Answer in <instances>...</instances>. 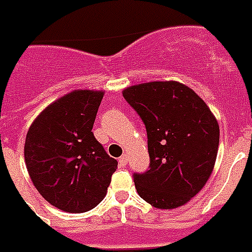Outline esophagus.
I'll use <instances>...</instances> for the list:
<instances>
[{"label": "esophagus", "mask_w": 252, "mask_h": 252, "mask_svg": "<svg viewBox=\"0 0 252 252\" xmlns=\"http://www.w3.org/2000/svg\"><path fill=\"white\" fill-rule=\"evenodd\" d=\"M126 163H127V155H122V157L119 158V164H121V166H126Z\"/></svg>", "instance_id": "34e87169"}]
</instances>
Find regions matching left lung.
<instances>
[{
    "label": "left lung",
    "instance_id": "left-lung-1",
    "mask_svg": "<svg viewBox=\"0 0 252 252\" xmlns=\"http://www.w3.org/2000/svg\"><path fill=\"white\" fill-rule=\"evenodd\" d=\"M122 94L147 131L150 170L134 174L138 194L160 210L186 205L214 170L219 146L215 115L192 89L177 81L139 83Z\"/></svg>",
    "mask_w": 252,
    "mask_h": 252
}]
</instances>
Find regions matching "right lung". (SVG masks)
Masks as SVG:
<instances>
[{
  "mask_svg": "<svg viewBox=\"0 0 252 252\" xmlns=\"http://www.w3.org/2000/svg\"><path fill=\"white\" fill-rule=\"evenodd\" d=\"M103 94H65L39 113L26 134L24 154L34 187L66 213H86L99 205L118 166L92 131Z\"/></svg>",
  "mask_w": 252,
  "mask_h": 252,
  "instance_id": "right-lung-1",
  "label": "right lung"
}]
</instances>
